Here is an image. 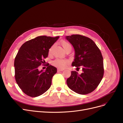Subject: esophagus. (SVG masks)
Instances as JSON below:
<instances>
[{"mask_svg": "<svg viewBox=\"0 0 123 123\" xmlns=\"http://www.w3.org/2000/svg\"><path fill=\"white\" fill-rule=\"evenodd\" d=\"M64 70V69H57V71L59 72V71H62Z\"/></svg>", "mask_w": 123, "mask_h": 123, "instance_id": "obj_1", "label": "esophagus"}]
</instances>
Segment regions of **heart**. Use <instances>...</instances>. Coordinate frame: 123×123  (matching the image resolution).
<instances>
[{"instance_id": "1", "label": "heart", "mask_w": 123, "mask_h": 123, "mask_svg": "<svg viewBox=\"0 0 123 123\" xmlns=\"http://www.w3.org/2000/svg\"><path fill=\"white\" fill-rule=\"evenodd\" d=\"M61 45L65 51L68 49H71V46L70 44L66 41H62L61 43ZM53 46H52L49 49V53H51ZM68 61L66 59H56L55 60L52 62V64L59 68H64L67 64Z\"/></svg>"}]
</instances>
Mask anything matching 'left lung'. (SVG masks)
<instances>
[{
  "label": "left lung",
  "instance_id": "1",
  "mask_svg": "<svg viewBox=\"0 0 123 123\" xmlns=\"http://www.w3.org/2000/svg\"><path fill=\"white\" fill-rule=\"evenodd\" d=\"M66 39L73 46L75 56L72 66L82 68V73L71 71L66 82L69 88L80 94L92 92L103 77V58L95 43L89 38L80 35L66 36Z\"/></svg>",
  "mask_w": 123,
  "mask_h": 123
}]
</instances>
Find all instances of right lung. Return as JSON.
<instances>
[{
    "label": "right lung",
    "instance_id": "obj_1",
    "mask_svg": "<svg viewBox=\"0 0 123 123\" xmlns=\"http://www.w3.org/2000/svg\"><path fill=\"white\" fill-rule=\"evenodd\" d=\"M59 38L42 36L30 40L21 46L15 58L16 82L22 91L31 97L43 94L51 86L57 68L49 64L45 71L38 68L44 63L50 48Z\"/></svg>",
    "mask_w": 123,
    "mask_h": 123
}]
</instances>
